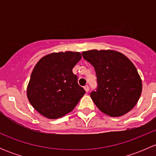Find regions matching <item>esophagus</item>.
I'll use <instances>...</instances> for the list:
<instances>
[{
	"instance_id": "obj_1",
	"label": "esophagus",
	"mask_w": 156,
	"mask_h": 156,
	"mask_svg": "<svg viewBox=\"0 0 156 156\" xmlns=\"http://www.w3.org/2000/svg\"><path fill=\"white\" fill-rule=\"evenodd\" d=\"M84 90L86 91V93H87L88 91H89V87H88L87 85H85L84 87Z\"/></svg>"
}]
</instances>
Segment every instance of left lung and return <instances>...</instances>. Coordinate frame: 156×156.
<instances>
[{
  "label": "left lung",
  "instance_id": "obj_1",
  "mask_svg": "<svg viewBox=\"0 0 156 156\" xmlns=\"http://www.w3.org/2000/svg\"><path fill=\"white\" fill-rule=\"evenodd\" d=\"M84 59L95 69L98 89L90 97L104 114L119 117L130 112L142 93V80L133 62L112 50L82 52Z\"/></svg>",
  "mask_w": 156,
  "mask_h": 156
}]
</instances>
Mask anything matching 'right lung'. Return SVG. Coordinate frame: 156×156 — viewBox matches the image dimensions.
<instances>
[{
    "mask_svg": "<svg viewBox=\"0 0 156 156\" xmlns=\"http://www.w3.org/2000/svg\"><path fill=\"white\" fill-rule=\"evenodd\" d=\"M79 52L51 53L36 63L27 86L31 106L50 119L62 118L76 106L85 90L72 69L81 60Z\"/></svg>",
    "mask_w": 156,
    "mask_h": 156,
    "instance_id": "obj_1",
    "label": "right lung"
}]
</instances>
